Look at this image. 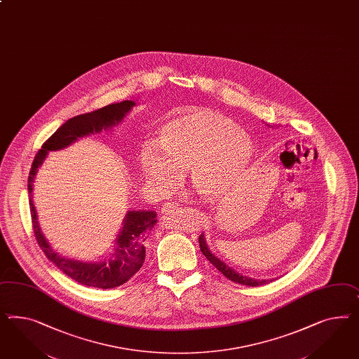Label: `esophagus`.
<instances>
[{
  "label": "esophagus",
  "mask_w": 359,
  "mask_h": 359,
  "mask_svg": "<svg viewBox=\"0 0 359 359\" xmlns=\"http://www.w3.org/2000/svg\"><path fill=\"white\" fill-rule=\"evenodd\" d=\"M177 210H178V205L175 202H168V203L163 205V214L164 215H172Z\"/></svg>",
  "instance_id": "34e87169"
}]
</instances>
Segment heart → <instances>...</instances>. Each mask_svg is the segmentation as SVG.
Returning <instances> with one entry per match:
<instances>
[{"instance_id": "obj_1", "label": "heart", "mask_w": 359, "mask_h": 359, "mask_svg": "<svg viewBox=\"0 0 359 359\" xmlns=\"http://www.w3.org/2000/svg\"><path fill=\"white\" fill-rule=\"evenodd\" d=\"M255 154L245 131L207 109L190 107L163 124L137 154L144 177L160 189L173 187L189 169L190 184L205 198H216L243 175Z\"/></svg>"}]
</instances>
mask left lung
<instances>
[{"label": "left lung", "mask_w": 359, "mask_h": 359, "mask_svg": "<svg viewBox=\"0 0 359 359\" xmlns=\"http://www.w3.org/2000/svg\"><path fill=\"white\" fill-rule=\"evenodd\" d=\"M199 248L202 250V253L205 255V258L214 265V266L224 276L228 278L229 280L235 282V283H240V285H244V286H262V285H266L269 282H271V279H255V278L244 277L241 276L240 273H237L236 270H233L232 267L228 266L226 262H223L220 258L217 257L208 249V245L205 243V233H201L199 236Z\"/></svg>", "instance_id": "8db88e82"}]
</instances>
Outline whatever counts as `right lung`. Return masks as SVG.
<instances>
[{
    "label": "right lung",
    "instance_id": "1",
    "mask_svg": "<svg viewBox=\"0 0 359 359\" xmlns=\"http://www.w3.org/2000/svg\"><path fill=\"white\" fill-rule=\"evenodd\" d=\"M136 103L133 101L111 103L92 113L81 114L62 124L57 131L41 145L31 165L27 189L30 194V211L34 233L36 241L47 258L62 270L64 274L72 278L83 286L97 288H113L126 283L133 274L143 266L145 259V241L154 224L157 223L154 211H128L123 219V226L115 238V249L110 257L103 261L83 262L65 258L52 249L38 223L36 210L31 198L32 184L38 168H41L50 151L67 148L80 137L90 133H98L110 130L121 123L124 116L131 111Z\"/></svg>",
    "mask_w": 359,
    "mask_h": 359
}]
</instances>
